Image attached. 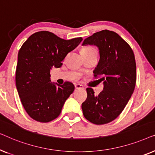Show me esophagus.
I'll return each instance as SVG.
<instances>
[{
  "instance_id": "34e87169",
  "label": "esophagus",
  "mask_w": 155,
  "mask_h": 155,
  "mask_svg": "<svg viewBox=\"0 0 155 155\" xmlns=\"http://www.w3.org/2000/svg\"><path fill=\"white\" fill-rule=\"evenodd\" d=\"M75 89H83L84 87L82 84H75Z\"/></svg>"
}]
</instances>
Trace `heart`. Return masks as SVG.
<instances>
[{"instance_id": "1", "label": "heart", "mask_w": 155, "mask_h": 155, "mask_svg": "<svg viewBox=\"0 0 155 155\" xmlns=\"http://www.w3.org/2000/svg\"><path fill=\"white\" fill-rule=\"evenodd\" d=\"M92 50H96L94 47L92 46H87V47H84L82 49V52H85V51H92Z\"/></svg>"}]
</instances>
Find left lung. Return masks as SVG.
<instances>
[{
	"instance_id": "obj_1",
	"label": "left lung",
	"mask_w": 155,
	"mask_h": 155,
	"mask_svg": "<svg viewBox=\"0 0 155 155\" xmlns=\"http://www.w3.org/2000/svg\"><path fill=\"white\" fill-rule=\"evenodd\" d=\"M82 45H96L100 60L95 68L94 78H100L104 90L95 95L87 88V97L82 104L84 118L96 125L115 120L124 111L134 92L136 83V63L129 44L117 33L107 29L93 34Z\"/></svg>"
}]
</instances>
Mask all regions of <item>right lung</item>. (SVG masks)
Listing matches in <instances>:
<instances>
[{
    "label": "right lung",
    "mask_w": 155,
    "mask_h": 155,
    "mask_svg": "<svg viewBox=\"0 0 155 155\" xmlns=\"http://www.w3.org/2000/svg\"><path fill=\"white\" fill-rule=\"evenodd\" d=\"M82 40V37L63 39L50 31H41L31 35L21 46L16 87L25 111L32 119L47 123L60 115L75 87L71 82L58 86L50 82V70L60 68L61 61Z\"/></svg>",
    "instance_id": "1"
}]
</instances>
